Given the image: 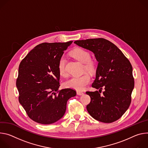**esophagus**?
<instances>
[{"mask_svg": "<svg viewBox=\"0 0 148 148\" xmlns=\"http://www.w3.org/2000/svg\"><path fill=\"white\" fill-rule=\"evenodd\" d=\"M84 94V93L82 92H79V91H77V95L81 96V95H83Z\"/></svg>", "mask_w": 148, "mask_h": 148, "instance_id": "esophagus-1", "label": "esophagus"}]
</instances>
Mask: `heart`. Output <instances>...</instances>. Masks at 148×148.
Returning <instances> with one entry per match:
<instances>
[{"instance_id": "heart-1", "label": "heart", "mask_w": 148, "mask_h": 148, "mask_svg": "<svg viewBox=\"0 0 148 148\" xmlns=\"http://www.w3.org/2000/svg\"><path fill=\"white\" fill-rule=\"evenodd\" d=\"M71 55L81 63H85L84 68L88 72H93L95 69V62L90 59V55L88 51L82 48H76L71 52ZM59 73L62 76H66L65 69V59L62 57L58 64ZM90 77L88 74L76 76L71 77L65 82L66 86L77 90H82L90 83Z\"/></svg>"}]
</instances>
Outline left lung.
<instances>
[{
    "label": "left lung",
    "instance_id": "left-lung-1",
    "mask_svg": "<svg viewBox=\"0 0 148 148\" xmlns=\"http://www.w3.org/2000/svg\"><path fill=\"white\" fill-rule=\"evenodd\" d=\"M74 43L92 52L98 62L96 78L92 86L101 90L86 92L91 101L86 109L95 119L112 123L119 119L129 108L134 88L132 66L120 49L103 39L76 40Z\"/></svg>",
    "mask_w": 148,
    "mask_h": 148
}]
</instances>
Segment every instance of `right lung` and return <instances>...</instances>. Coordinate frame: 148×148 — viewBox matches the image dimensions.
Wrapping results in <instances>:
<instances>
[{
	"label": "right lung",
	"mask_w": 148,
	"mask_h": 148,
	"mask_svg": "<svg viewBox=\"0 0 148 148\" xmlns=\"http://www.w3.org/2000/svg\"><path fill=\"white\" fill-rule=\"evenodd\" d=\"M72 42L39 44L19 64L16 80L19 101L37 123L49 125L59 121L65 113L68 99L76 95L69 88L59 90V62Z\"/></svg>",
	"instance_id": "1"
}]
</instances>
